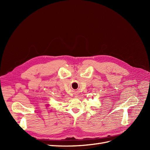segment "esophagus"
Wrapping results in <instances>:
<instances>
[{"label":"esophagus","instance_id":"esophagus-1","mask_svg":"<svg viewBox=\"0 0 150 150\" xmlns=\"http://www.w3.org/2000/svg\"><path fill=\"white\" fill-rule=\"evenodd\" d=\"M77 96H78V95H77V94H76V96H75V97H77Z\"/></svg>","mask_w":150,"mask_h":150}]
</instances>
